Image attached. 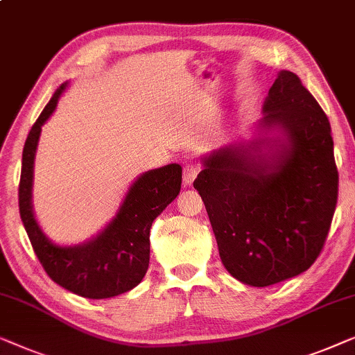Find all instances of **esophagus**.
<instances>
[{
	"mask_svg": "<svg viewBox=\"0 0 355 355\" xmlns=\"http://www.w3.org/2000/svg\"><path fill=\"white\" fill-rule=\"evenodd\" d=\"M199 171H201V167H199L198 162H188L187 166L183 167V183L189 187L194 182V178L198 177Z\"/></svg>",
	"mask_w": 355,
	"mask_h": 355,
	"instance_id": "34e87169",
	"label": "esophagus"
}]
</instances>
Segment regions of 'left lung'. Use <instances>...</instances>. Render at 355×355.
I'll return each instance as SVG.
<instances>
[{"instance_id":"8db88e82","label":"left lung","mask_w":355,"mask_h":355,"mask_svg":"<svg viewBox=\"0 0 355 355\" xmlns=\"http://www.w3.org/2000/svg\"><path fill=\"white\" fill-rule=\"evenodd\" d=\"M263 137L202 159L194 180L228 273L270 286L320 256L338 201L331 127L296 73H278L263 103ZM277 129V139L265 135Z\"/></svg>"}]
</instances>
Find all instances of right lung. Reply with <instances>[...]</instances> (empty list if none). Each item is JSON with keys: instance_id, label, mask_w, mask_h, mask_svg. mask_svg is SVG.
<instances>
[{"instance_id": "add662e5", "label": "right lung", "mask_w": 355, "mask_h": 355, "mask_svg": "<svg viewBox=\"0 0 355 355\" xmlns=\"http://www.w3.org/2000/svg\"><path fill=\"white\" fill-rule=\"evenodd\" d=\"M62 83L33 123L24 144L19 212L30 243L48 277L67 291L107 299L139 284L149 266V230L154 218L178 196L182 167L168 164L144 172L130 187L116 217L96 236L77 246H58L42 232L32 209L33 161L40 133L66 89Z\"/></svg>"}]
</instances>
